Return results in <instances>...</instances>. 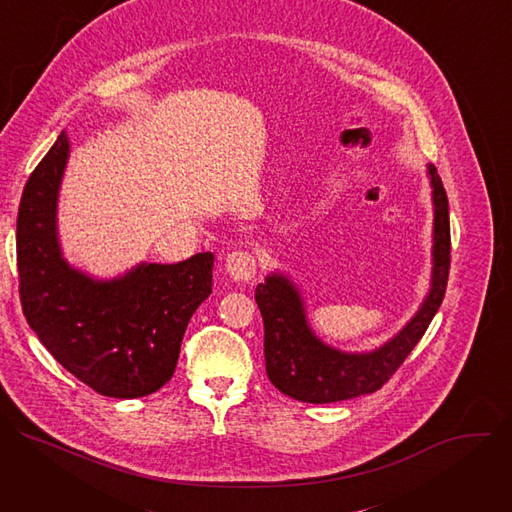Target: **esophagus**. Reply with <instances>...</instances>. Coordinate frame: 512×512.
<instances>
[{
  "label": "esophagus",
  "instance_id": "34e87169",
  "mask_svg": "<svg viewBox=\"0 0 512 512\" xmlns=\"http://www.w3.org/2000/svg\"><path fill=\"white\" fill-rule=\"evenodd\" d=\"M225 271L233 281H249L257 273L255 255L249 251H233L227 255Z\"/></svg>",
  "mask_w": 512,
  "mask_h": 512
}]
</instances>
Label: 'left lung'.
<instances>
[{
	"label": "left lung",
	"mask_w": 512,
	"mask_h": 512,
	"mask_svg": "<svg viewBox=\"0 0 512 512\" xmlns=\"http://www.w3.org/2000/svg\"><path fill=\"white\" fill-rule=\"evenodd\" d=\"M433 200L431 287L417 314L383 346L369 352H342L310 328L298 285L271 273L255 289L265 326V371L283 393L304 403H336L381 389L425 334L440 310L450 273L448 196L435 166H427Z\"/></svg>",
	"instance_id": "8db88e82"
}]
</instances>
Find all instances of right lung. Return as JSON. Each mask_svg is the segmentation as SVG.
<instances>
[{"mask_svg":"<svg viewBox=\"0 0 512 512\" xmlns=\"http://www.w3.org/2000/svg\"><path fill=\"white\" fill-rule=\"evenodd\" d=\"M68 152L62 131L22 194L16 249L24 316L62 367L99 395H152L172 379L186 326L212 294L214 255L139 263L113 279L70 267L56 227Z\"/></svg>","mask_w":512,"mask_h":512,"instance_id":"obj_1","label":"right lung"}]
</instances>
